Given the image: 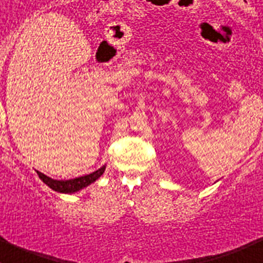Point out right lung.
<instances>
[{"instance_id": "right-lung-1", "label": "right lung", "mask_w": 263, "mask_h": 263, "mask_svg": "<svg viewBox=\"0 0 263 263\" xmlns=\"http://www.w3.org/2000/svg\"><path fill=\"white\" fill-rule=\"evenodd\" d=\"M106 166H102L101 169L96 170V172L90 173V174H86V176L82 177H77V178L73 179H67V181H58V179H52L49 177H47L46 174L43 173L37 172V176L47 186L52 189V190L58 191V193H63V194H73L77 193V191L82 190L84 187L89 186L90 183L96 182L99 177L102 176L103 173H105Z\"/></svg>"}]
</instances>
